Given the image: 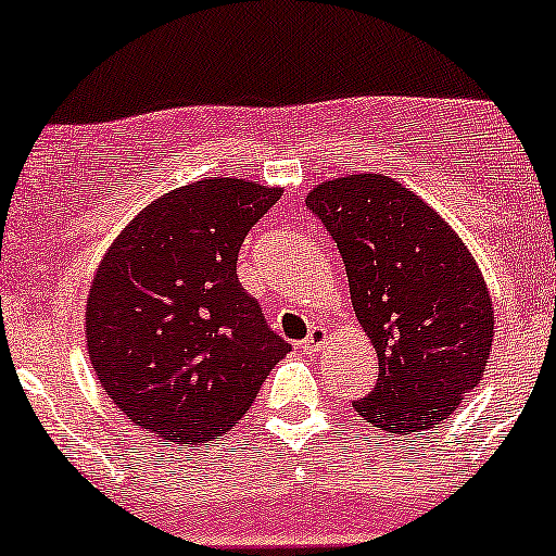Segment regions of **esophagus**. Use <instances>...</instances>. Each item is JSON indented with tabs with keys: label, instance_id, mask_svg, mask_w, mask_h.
Returning <instances> with one entry per match:
<instances>
[{
	"label": "esophagus",
	"instance_id": "1",
	"mask_svg": "<svg viewBox=\"0 0 556 556\" xmlns=\"http://www.w3.org/2000/svg\"><path fill=\"white\" fill-rule=\"evenodd\" d=\"M326 342H329V329H324V326H316V329H311V333H307L305 342H300V350L313 354V352L324 350Z\"/></svg>",
	"mask_w": 556,
	"mask_h": 556
}]
</instances>
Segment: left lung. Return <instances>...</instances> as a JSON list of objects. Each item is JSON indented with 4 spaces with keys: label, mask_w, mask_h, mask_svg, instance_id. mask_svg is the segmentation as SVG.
<instances>
[{
    "label": "left lung",
    "mask_w": 556,
    "mask_h": 556,
    "mask_svg": "<svg viewBox=\"0 0 556 556\" xmlns=\"http://www.w3.org/2000/svg\"><path fill=\"white\" fill-rule=\"evenodd\" d=\"M305 204L337 240L354 316L378 354V383L354 409L393 434L443 425L492 354L477 258L425 199L380 173L324 180Z\"/></svg>",
    "instance_id": "8db88e82"
}]
</instances>
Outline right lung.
Segmentation results:
<instances>
[{"label": "right lung", "mask_w": 556, "mask_h": 556, "mask_svg": "<svg viewBox=\"0 0 556 556\" xmlns=\"http://www.w3.org/2000/svg\"><path fill=\"white\" fill-rule=\"evenodd\" d=\"M279 186L204 178L147 204L92 274V370L134 425L204 445L238 425L290 344L238 282V251Z\"/></svg>", "instance_id": "right-lung-1"}]
</instances>
